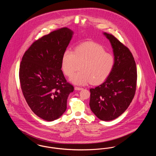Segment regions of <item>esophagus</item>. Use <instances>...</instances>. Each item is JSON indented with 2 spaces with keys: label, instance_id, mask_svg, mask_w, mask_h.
<instances>
[{
  "label": "esophagus",
  "instance_id": "34e87169",
  "mask_svg": "<svg viewBox=\"0 0 156 156\" xmlns=\"http://www.w3.org/2000/svg\"><path fill=\"white\" fill-rule=\"evenodd\" d=\"M82 89L83 88L81 87H75V90H82Z\"/></svg>",
  "mask_w": 156,
  "mask_h": 156
}]
</instances>
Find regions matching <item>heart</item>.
I'll list each match as a JSON object with an SVG mask.
<instances>
[{
	"mask_svg": "<svg viewBox=\"0 0 156 156\" xmlns=\"http://www.w3.org/2000/svg\"><path fill=\"white\" fill-rule=\"evenodd\" d=\"M115 60L111 54L95 43H85L77 46L74 51L66 50L62 57L61 68L67 76H71L81 64L80 72L73 75L70 81L83 85L90 82L97 85L105 81L111 74Z\"/></svg>",
	"mask_w": 156,
	"mask_h": 156,
	"instance_id": "obj_1",
	"label": "heart"
}]
</instances>
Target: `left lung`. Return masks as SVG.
Segmentation results:
<instances>
[{"mask_svg": "<svg viewBox=\"0 0 156 156\" xmlns=\"http://www.w3.org/2000/svg\"><path fill=\"white\" fill-rule=\"evenodd\" d=\"M111 43L115 63L103 83L90 89L91 111L102 120L117 118L133 99L137 85V69L133 56L126 45L113 35L104 33Z\"/></svg>", "mask_w": 156, "mask_h": 156, "instance_id": "1", "label": "left lung"}]
</instances>
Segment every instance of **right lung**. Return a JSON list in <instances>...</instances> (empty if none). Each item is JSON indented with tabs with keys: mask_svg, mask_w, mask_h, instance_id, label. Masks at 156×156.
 I'll list each match as a JSON object with an SVG mask.
<instances>
[{
	"mask_svg": "<svg viewBox=\"0 0 156 156\" xmlns=\"http://www.w3.org/2000/svg\"><path fill=\"white\" fill-rule=\"evenodd\" d=\"M73 34L63 27L43 36L30 45L20 62L23 96L31 111L45 120L59 118L66 111L68 97L74 90L61 70L62 55Z\"/></svg>",
	"mask_w": 156,
	"mask_h": 156,
	"instance_id": "obj_1",
	"label": "right lung"
}]
</instances>
